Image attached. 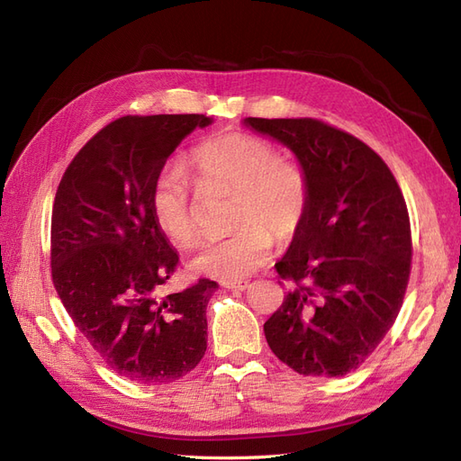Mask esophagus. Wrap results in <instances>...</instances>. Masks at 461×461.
I'll return each instance as SVG.
<instances>
[{"mask_svg":"<svg viewBox=\"0 0 461 461\" xmlns=\"http://www.w3.org/2000/svg\"><path fill=\"white\" fill-rule=\"evenodd\" d=\"M248 285H249L248 281H227V283H222V286L229 288V290H246Z\"/></svg>","mask_w":461,"mask_h":461,"instance_id":"34e87169","label":"esophagus"}]
</instances>
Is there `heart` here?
Returning a JSON list of instances; mask_svg holds the SVG:
<instances>
[{
  "label": "heart",
  "instance_id": "b5f03b06",
  "mask_svg": "<svg viewBox=\"0 0 461 461\" xmlns=\"http://www.w3.org/2000/svg\"><path fill=\"white\" fill-rule=\"evenodd\" d=\"M188 167L200 190L234 192L230 236L203 244L190 258V269L221 281H240L271 259L275 239L290 242L310 213L312 185L303 167L283 159L267 138L227 132L205 138L188 153ZM196 188L178 165L159 169L149 190L158 229L180 248L198 240Z\"/></svg>",
  "mask_w": 461,
  "mask_h": 461
}]
</instances>
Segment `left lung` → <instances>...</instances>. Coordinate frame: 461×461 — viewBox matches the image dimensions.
<instances>
[{
    "label": "left lung",
    "instance_id": "1",
    "mask_svg": "<svg viewBox=\"0 0 461 461\" xmlns=\"http://www.w3.org/2000/svg\"><path fill=\"white\" fill-rule=\"evenodd\" d=\"M244 122L294 151L312 185L308 219L275 265L292 286L265 339L300 375L344 376L381 344L406 296V200L379 153L350 132L310 117Z\"/></svg>",
    "mask_w": 461,
    "mask_h": 461
}]
</instances>
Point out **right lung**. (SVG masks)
Instances as JSON below:
<instances>
[{
    "mask_svg": "<svg viewBox=\"0 0 461 461\" xmlns=\"http://www.w3.org/2000/svg\"><path fill=\"white\" fill-rule=\"evenodd\" d=\"M205 115H127L94 134L68 163L51 212V281L73 323L124 379L167 384L207 348L205 308L219 288L198 283L159 296L178 254L149 209L156 175Z\"/></svg>",
    "mask_w": 461,
    "mask_h": 461,
    "instance_id": "right-lung-1",
    "label": "right lung"
}]
</instances>
